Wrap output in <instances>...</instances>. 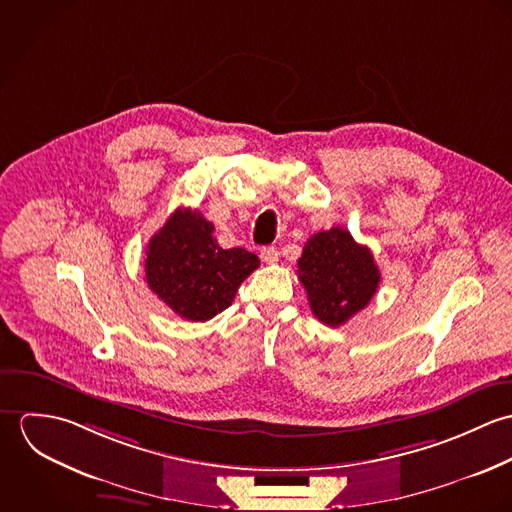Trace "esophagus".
<instances>
[{
	"label": "esophagus",
	"instance_id": "34e87169",
	"mask_svg": "<svg viewBox=\"0 0 512 512\" xmlns=\"http://www.w3.org/2000/svg\"><path fill=\"white\" fill-rule=\"evenodd\" d=\"M278 256H280V252H278L276 246H264V248L260 250V258H262V262H266V264H276V262H278Z\"/></svg>",
	"mask_w": 512,
	"mask_h": 512
}]
</instances>
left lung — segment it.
<instances>
[{"instance_id": "obj_1", "label": "left lung", "mask_w": 512, "mask_h": 512, "mask_svg": "<svg viewBox=\"0 0 512 512\" xmlns=\"http://www.w3.org/2000/svg\"><path fill=\"white\" fill-rule=\"evenodd\" d=\"M297 278L313 315L329 327H339L368 305L378 290L380 272L366 246L355 242L349 230L333 226L305 242Z\"/></svg>"}]
</instances>
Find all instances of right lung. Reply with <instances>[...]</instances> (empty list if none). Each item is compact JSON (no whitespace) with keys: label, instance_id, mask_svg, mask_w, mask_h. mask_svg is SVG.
<instances>
[{"label":"right lung","instance_id":"add662e5","mask_svg":"<svg viewBox=\"0 0 512 512\" xmlns=\"http://www.w3.org/2000/svg\"><path fill=\"white\" fill-rule=\"evenodd\" d=\"M213 230L199 211L177 209L147 244L149 290L187 321H209L224 311L260 266L244 248H220Z\"/></svg>","mask_w":512,"mask_h":512}]
</instances>
